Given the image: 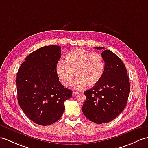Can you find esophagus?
<instances>
[{
	"instance_id": "obj_1",
	"label": "esophagus",
	"mask_w": 148,
	"mask_h": 148,
	"mask_svg": "<svg viewBox=\"0 0 148 148\" xmlns=\"http://www.w3.org/2000/svg\"><path fill=\"white\" fill-rule=\"evenodd\" d=\"M78 93H79L78 92H73V93H72V95H73V97H74V96H76V95H77L78 94Z\"/></svg>"
}]
</instances>
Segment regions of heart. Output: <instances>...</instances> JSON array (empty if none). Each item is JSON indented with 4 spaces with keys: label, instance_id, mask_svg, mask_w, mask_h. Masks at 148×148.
<instances>
[{
    "label": "heart",
    "instance_id": "b5f03b06",
    "mask_svg": "<svg viewBox=\"0 0 148 148\" xmlns=\"http://www.w3.org/2000/svg\"><path fill=\"white\" fill-rule=\"evenodd\" d=\"M65 62H60L56 66L58 77L65 86L72 84L75 74L77 78L73 86L77 90L84 88L86 85L93 87L99 84L103 77L105 64L103 58L99 54L77 49L67 54Z\"/></svg>",
    "mask_w": 148,
    "mask_h": 148
}]
</instances>
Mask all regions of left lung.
Returning <instances> with one entry per match:
<instances>
[{"instance_id": "obj_1", "label": "left lung", "mask_w": 148, "mask_h": 148, "mask_svg": "<svg viewBox=\"0 0 148 148\" xmlns=\"http://www.w3.org/2000/svg\"><path fill=\"white\" fill-rule=\"evenodd\" d=\"M101 55L105 62L103 77L99 84L84 92L86 100L82 107L85 116L99 124L112 121L123 111L130 92V83L124 63L110 50H104Z\"/></svg>"}]
</instances>
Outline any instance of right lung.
I'll list each match as a JSON object with an SVG mask.
<instances>
[{
  "mask_svg": "<svg viewBox=\"0 0 148 148\" xmlns=\"http://www.w3.org/2000/svg\"><path fill=\"white\" fill-rule=\"evenodd\" d=\"M60 58V46L42 47L26 58L17 72L18 103L27 117L39 125L58 121L64 112V102L72 97V91L64 88L56 73Z\"/></svg>",
  "mask_w": 148,
  "mask_h": 148,
  "instance_id": "right-lung-1",
  "label": "right lung"
}]
</instances>
